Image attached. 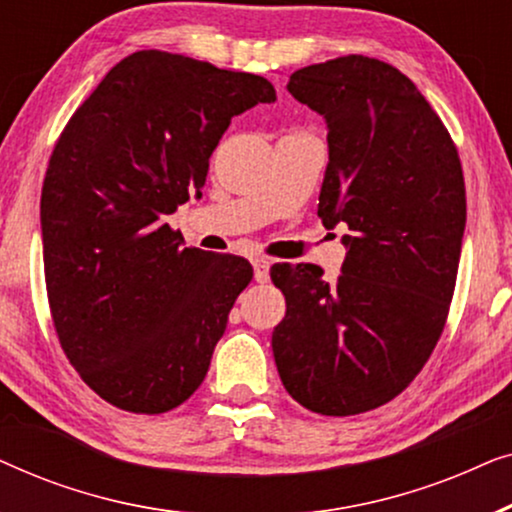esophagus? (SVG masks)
<instances>
[{
	"label": "esophagus",
	"mask_w": 512,
	"mask_h": 512,
	"mask_svg": "<svg viewBox=\"0 0 512 512\" xmlns=\"http://www.w3.org/2000/svg\"><path fill=\"white\" fill-rule=\"evenodd\" d=\"M254 277L256 282H268L270 279V261L268 258H254Z\"/></svg>",
	"instance_id": "34e87169"
}]
</instances>
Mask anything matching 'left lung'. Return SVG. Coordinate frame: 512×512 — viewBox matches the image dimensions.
Instances as JSON below:
<instances>
[{
    "label": "left lung",
    "instance_id": "8db88e82",
    "mask_svg": "<svg viewBox=\"0 0 512 512\" xmlns=\"http://www.w3.org/2000/svg\"><path fill=\"white\" fill-rule=\"evenodd\" d=\"M289 93L328 128L321 223H345L338 279L277 263L286 298L272 331L284 387L328 417L368 412L415 380L443 333L466 228L459 153L415 83L345 55L291 74Z\"/></svg>",
    "mask_w": 512,
    "mask_h": 512
}]
</instances>
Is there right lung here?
<instances>
[{
	"label": "right lung",
	"instance_id": "obj_1",
	"mask_svg": "<svg viewBox=\"0 0 512 512\" xmlns=\"http://www.w3.org/2000/svg\"><path fill=\"white\" fill-rule=\"evenodd\" d=\"M275 100L263 76L137 51L62 130L41 188L48 305L69 363L116 408L160 415L205 380L254 270L181 247L165 216L202 195L230 118Z\"/></svg>",
	"mask_w": 512,
	"mask_h": 512
}]
</instances>
